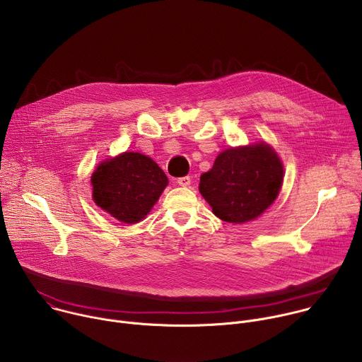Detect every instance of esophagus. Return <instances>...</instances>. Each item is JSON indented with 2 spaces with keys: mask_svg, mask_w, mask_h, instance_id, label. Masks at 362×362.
I'll return each instance as SVG.
<instances>
[{
  "mask_svg": "<svg viewBox=\"0 0 362 362\" xmlns=\"http://www.w3.org/2000/svg\"><path fill=\"white\" fill-rule=\"evenodd\" d=\"M177 183H179L180 186H183V187L189 186V185H190V176H183V177H179V179H177Z\"/></svg>",
  "mask_w": 362,
  "mask_h": 362,
  "instance_id": "34e87169",
  "label": "esophagus"
}]
</instances>
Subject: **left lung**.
Masks as SVG:
<instances>
[{
	"label": "left lung",
	"instance_id": "left-lung-1",
	"mask_svg": "<svg viewBox=\"0 0 362 362\" xmlns=\"http://www.w3.org/2000/svg\"><path fill=\"white\" fill-rule=\"evenodd\" d=\"M282 177L278 154L259 143L222 151L214 168L200 176L199 190L219 219L243 223L269 208L279 193Z\"/></svg>",
	"mask_w": 362,
	"mask_h": 362
}]
</instances>
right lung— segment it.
Wrapping results in <instances>:
<instances>
[{
	"label": "right lung",
	"mask_w": 362,
	"mask_h": 362,
	"mask_svg": "<svg viewBox=\"0 0 362 362\" xmlns=\"http://www.w3.org/2000/svg\"><path fill=\"white\" fill-rule=\"evenodd\" d=\"M93 199L103 211L124 223H137L168 186L165 172L150 158L126 151L103 162L91 176Z\"/></svg>",
	"instance_id": "add662e5"
}]
</instances>
